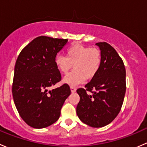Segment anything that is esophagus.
<instances>
[{"instance_id": "1", "label": "esophagus", "mask_w": 147, "mask_h": 147, "mask_svg": "<svg viewBox=\"0 0 147 147\" xmlns=\"http://www.w3.org/2000/svg\"><path fill=\"white\" fill-rule=\"evenodd\" d=\"M76 87H73V86H71L70 87V90H71V92H72V93H74V92H76Z\"/></svg>"}]
</instances>
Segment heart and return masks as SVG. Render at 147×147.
I'll list each match as a JSON object with an SVG mask.
<instances>
[{
  "instance_id": "obj_1",
  "label": "heart",
  "mask_w": 147,
  "mask_h": 147,
  "mask_svg": "<svg viewBox=\"0 0 147 147\" xmlns=\"http://www.w3.org/2000/svg\"><path fill=\"white\" fill-rule=\"evenodd\" d=\"M102 62L101 52L95 47L75 44L68 47L66 57L57 55L55 59L56 67L61 73L67 74L73 67L72 72L63 78V82L75 86L97 75Z\"/></svg>"
}]
</instances>
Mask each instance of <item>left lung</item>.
Returning a JSON list of instances; mask_svg holds the SVG:
<instances>
[{
    "label": "left lung",
    "mask_w": 147,
    "mask_h": 147,
    "mask_svg": "<svg viewBox=\"0 0 147 147\" xmlns=\"http://www.w3.org/2000/svg\"><path fill=\"white\" fill-rule=\"evenodd\" d=\"M102 62L97 75L79 88L80 97L76 112L83 123L92 127H102L112 122L121 110L126 92V69L114 47L107 42H97ZM90 91L92 95H87Z\"/></svg>",
    "instance_id": "1"
}]
</instances>
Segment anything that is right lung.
I'll return each mask as SVG.
<instances>
[{
  "label": "right lung",
  "mask_w": 147,
  "mask_h": 147,
  "mask_svg": "<svg viewBox=\"0 0 147 147\" xmlns=\"http://www.w3.org/2000/svg\"><path fill=\"white\" fill-rule=\"evenodd\" d=\"M67 42V39L38 37L22 50L16 60L13 100L20 116L31 127L45 128L55 122L70 94L67 84L47 90L61 80L55 59Z\"/></svg>",
  "instance_id": "1"
}]
</instances>
